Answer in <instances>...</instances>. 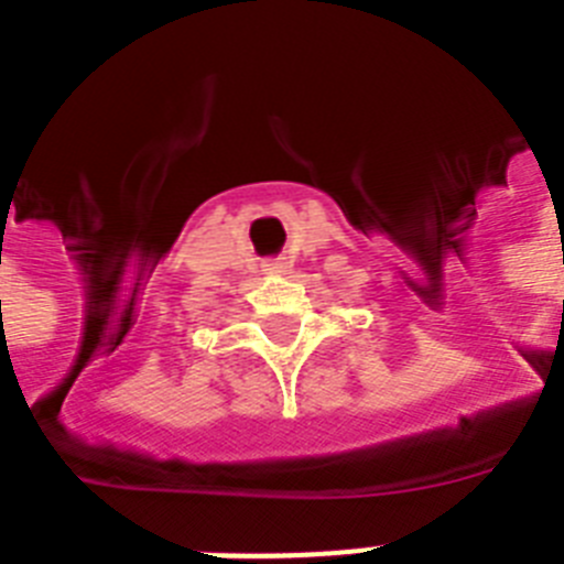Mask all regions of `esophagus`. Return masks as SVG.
<instances>
[{"instance_id":"obj_1","label":"esophagus","mask_w":564,"mask_h":564,"mask_svg":"<svg viewBox=\"0 0 564 564\" xmlns=\"http://www.w3.org/2000/svg\"><path fill=\"white\" fill-rule=\"evenodd\" d=\"M262 268H265L268 273H273V276H279V273H288V259L285 257H276V259H265V262H262Z\"/></svg>"}]
</instances>
